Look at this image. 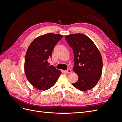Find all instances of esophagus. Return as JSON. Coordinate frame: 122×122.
Masks as SVG:
<instances>
[{
    "label": "esophagus",
    "mask_w": 122,
    "mask_h": 122,
    "mask_svg": "<svg viewBox=\"0 0 122 122\" xmlns=\"http://www.w3.org/2000/svg\"><path fill=\"white\" fill-rule=\"evenodd\" d=\"M66 73H67V74L71 73L72 72V70L70 69H68L67 70H66Z\"/></svg>",
    "instance_id": "34e87169"
}]
</instances>
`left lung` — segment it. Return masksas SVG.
<instances>
[{"label":"left lung","mask_w":122,"mask_h":122,"mask_svg":"<svg viewBox=\"0 0 122 122\" xmlns=\"http://www.w3.org/2000/svg\"><path fill=\"white\" fill-rule=\"evenodd\" d=\"M73 51V71L78 76V81L72 83L77 89L86 91L96 86L102 75L101 54L94 43L86 35L71 34L65 36Z\"/></svg>","instance_id":"left-lung-1"}]
</instances>
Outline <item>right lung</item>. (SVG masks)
<instances>
[{
	"instance_id": "1",
	"label": "right lung",
	"mask_w": 122,
	"mask_h": 122,
	"mask_svg": "<svg viewBox=\"0 0 122 122\" xmlns=\"http://www.w3.org/2000/svg\"><path fill=\"white\" fill-rule=\"evenodd\" d=\"M62 35L47 34L36 38L29 46L25 55L24 71L26 77L33 86L45 91L53 86L61 73L50 66L47 60Z\"/></svg>"
}]
</instances>
